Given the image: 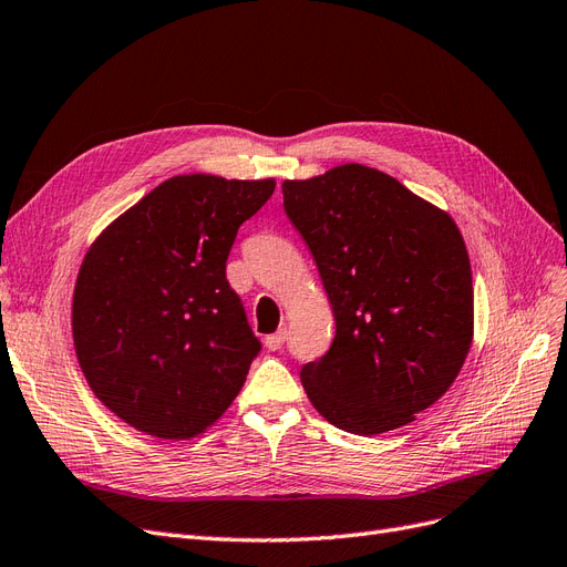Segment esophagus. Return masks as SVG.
<instances>
[{"instance_id":"esophagus-1","label":"esophagus","mask_w":567,"mask_h":567,"mask_svg":"<svg viewBox=\"0 0 567 567\" xmlns=\"http://www.w3.org/2000/svg\"><path fill=\"white\" fill-rule=\"evenodd\" d=\"M285 341H287V330H278L276 334L266 337V349L268 351H280L282 346H285Z\"/></svg>"}]
</instances>
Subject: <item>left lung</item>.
<instances>
[{"mask_svg": "<svg viewBox=\"0 0 567 567\" xmlns=\"http://www.w3.org/2000/svg\"><path fill=\"white\" fill-rule=\"evenodd\" d=\"M285 212L330 299L332 349L301 368L313 408L341 431L414 422L452 386L473 341V280L452 216L364 164L285 181Z\"/></svg>", "mask_w": 567, "mask_h": 567, "instance_id": "left-lung-1", "label": "left lung"}]
</instances>
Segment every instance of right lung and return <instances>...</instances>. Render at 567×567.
Masks as SVG:
<instances>
[{"label": "right lung", "mask_w": 567, "mask_h": 567, "mask_svg": "<svg viewBox=\"0 0 567 567\" xmlns=\"http://www.w3.org/2000/svg\"><path fill=\"white\" fill-rule=\"evenodd\" d=\"M272 190L276 178L172 176L89 245L72 341L89 389L136 431L190 441L240 393L261 343L226 259Z\"/></svg>", "instance_id": "right-lung-1"}]
</instances>
